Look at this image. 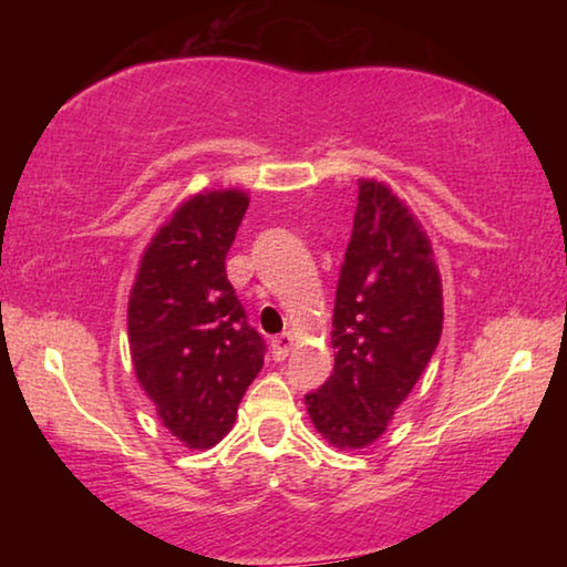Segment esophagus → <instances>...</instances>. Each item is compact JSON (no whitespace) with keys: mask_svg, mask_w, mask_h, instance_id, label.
I'll return each mask as SVG.
<instances>
[{"mask_svg":"<svg viewBox=\"0 0 567 567\" xmlns=\"http://www.w3.org/2000/svg\"><path fill=\"white\" fill-rule=\"evenodd\" d=\"M290 348H292V334L290 332L277 334V338L272 340V358L277 362H282L287 354H290Z\"/></svg>","mask_w":567,"mask_h":567,"instance_id":"34e87169","label":"esophagus"}]
</instances>
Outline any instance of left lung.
<instances>
[{"label":"left lung","instance_id":"8db88e82","mask_svg":"<svg viewBox=\"0 0 567 567\" xmlns=\"http://www.w3.org/2000/svg\"><path fill=\"white\" fill-rule=\"evenodd\" d=\"M443 332V285L433 247L390 187L360 179L332 315L334 368L305 405L340 450L385 433Z\"/></svg>","mask_w":567,"mask_h":567}]
</instances>
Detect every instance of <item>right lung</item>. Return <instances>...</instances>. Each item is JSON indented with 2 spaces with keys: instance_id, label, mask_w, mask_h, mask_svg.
<instances>
[{
  "instance_id": "add662e5",
  "label": "right lung",
  "mask_w": 567,
  "mask_h": 567,
  "mask_svg": "<svg viewBox=\"0 0 567 567\" xmlns=\"http://www.w3.org/2000/svg\"><path fill=\"white\" fill-rule=\"evenodd\" d=\"M249 197L215 189L182 203L152 237L132 285L127 330L134 372L157 415L187 447H213L265 362L225 260Z\"/></svg>"
}]
</instances>
